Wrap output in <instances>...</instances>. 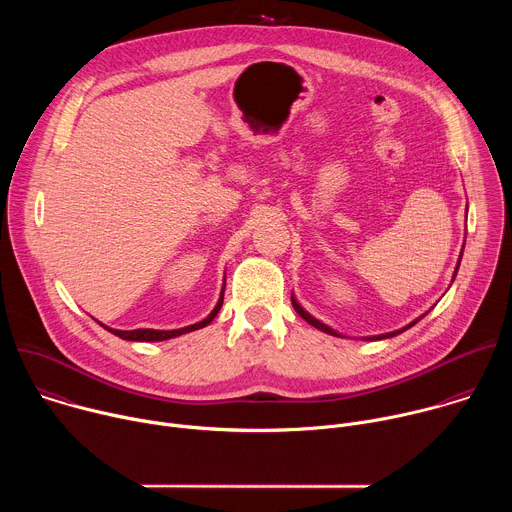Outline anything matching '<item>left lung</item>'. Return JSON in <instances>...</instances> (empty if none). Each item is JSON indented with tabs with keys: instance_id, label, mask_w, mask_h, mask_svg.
Returning a JSON list of instances; mask_svg holds the SVG:
<instances>
[{
	"instance_id": "obj_1",
	"label": "left lung",
	"mask_w": 512,
	"mask_h": 512,
	"mask_svg": "<svg viewBox=\"0 0 512 512\" xmlns=\"http://www.w3.org/2000/svg\"><path fill=\"white\" fill-rule=\"evenodd\" d=\"M466 212H468V208H466ZM464 251V249H462ZM460 261H462V253H460V259H458V263H456V271H454V275H452V281L456 279V275H458V269H460ZM291 304H294V310L308 322V324H312L314 328H318V330H322V332H326V334H330V336H340V338H346L344 334H340V332H336L334 328H330L328 324H324V322H320L318 318H314L310 312H306L304 308H302V304L296 300V296L294 294H291ZM427 314V312H425ZM423 314V316H425ZM423 316H419V318H415L413 322H409L407 326H403V328H399V330H393V332H387V334H379V336H364L362 340H383V338H391V336H397V334H401V332H405L407 328H411L413 324H417Z\"/></svg>"
}]
</instances>
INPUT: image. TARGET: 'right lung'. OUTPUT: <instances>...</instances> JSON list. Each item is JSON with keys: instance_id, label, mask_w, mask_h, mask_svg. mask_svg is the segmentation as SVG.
<instances>
[{"instance_id": "right-lung-1", "label": "right lung", "mask_w": 512, "mask_h": 512, "mask_svg": "<svg viewBox=\"0 0 512 512\" xmlns=\"http://www.w3.org/2000/svg\"><path fill=\"white\" fill-rule=\"evenodd\" d=\"M223 300H225V283H223V287H221V298H218L216 306L212 308V312H210L204 320H200V322H196V324H190V326H184V328H176V330H154V328L115 330V328H109V326L101 324L99 320H97V322H99L105 330H109L111 334H115V336H119V338H123V340H131V342H162V340H170V338H176V336H182V334H188V332H194V330H200V328L208 326V324L216 318V314L221 312Z\"/></svg>"}]
</instances>
